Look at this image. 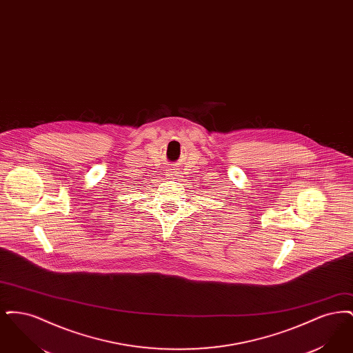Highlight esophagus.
<instances>
[{
    "mask_svg": "<svg viewBox=\"0 0 353 353\" xmlns=\"http://www.w3.org/2000/svg\"><path fill=\"white\" fill-rule=\"evenodd\" d=\"M180 174L176 172V170H173V169H169L168 172H167V177H168L169 180H174V179H177Z\"/></svg>",
    "mask_w": 353,
    "mask_h": 353,
    "instance_id": "esophagus-1",
    "label": "esophagus"
}]
</instances>
